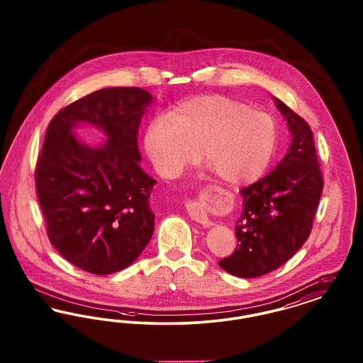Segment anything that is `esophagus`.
<instances>
[{"mask_svg": "<svg viewBox=\"0 0 363 363\" xmlns=\"http://www.w3.org/2000/svg\"><path fill=\"white\" fill-rule=\"evenodd\" d=\"M186 209H188V213H189L190 218H191L194 222H197V223H200V225H203L204 227L211 225V220L208 219L207 213H206V211L201 207V204H200L199 200H193V201L186 203Z\"/></svg>", "mask_w": 363, "mask_h": 363, "instance_id": "obj_1", "label": "esophagus"}]
</instances>
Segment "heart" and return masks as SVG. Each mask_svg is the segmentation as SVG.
<instances>
[{
  "instance_id": "b5f03b06",
  "label": "heart",
  "mask_w": 363,
  "mask_h": 363,
  "mask_svg": "<svg viewBox=\"0 0 363 363\" xmlns=\"http://www.w3.org/2000/svg\"><path fill=\"white\" fill-rule=\"evenodd\" d=\"M274 118L223 95H200L177 104L169 120L148 122L143 144L156 173L175 178L199 162L228 185L259 179L277 145Z\"/></svg>"
}]
</instances>
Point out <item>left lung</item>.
I'll list each match as a JSON object with an SVG mask.
<instances>
[{
    "label": "left lung",
    "instance_id": "left-lung-1",
    "mask_svg": "<svg viewBox=\"0 0 363 363\" xmlns=\"http://www.w3.org/2000/svg\"><path fill=\"white\" fill-rule=\"evenodd\" d=\"M293 141L287 155L257 182L241 189L237 249L220 259L225 272L257 277L275 271L303 246L323 194L324 178L309 123L275 98Z\"/></svg>",
    "mask_w": 363,
    "mask_h": 363
}]
</instances>
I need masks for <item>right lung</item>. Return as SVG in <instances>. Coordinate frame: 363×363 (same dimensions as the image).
I'll return each mask as SVG.
<instances>
[{
    "label": "right lung",
    "instance_id": "1",
    "mask_svg": "<svg viewBox=\"0 0 363 363\" xmlns=\"http://www.w3.org/2000/svg\"><path fill=\"white\" fill-rule=\"evenodd\" d=\"M152 95L138 86L98 89L61 108L48 126L35 186L48 237L74 267L108 275L129 267L154 234L155 179L140 167L138 133ZM79 121L108 135L101 147L71 135Z\"/></svg>",
    "mask_w": 363,
    "mask_h": 363
}]
</instances>
